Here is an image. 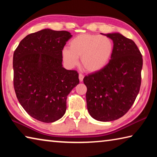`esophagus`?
Segmentation results:
<instances>
[{
    "label": "esophagus",
    "instance_id": "1",
    "mask_svg": "<svg viewBox=\"0 0 157 157\" xmlns=\"http://www.w3.org/2000/svg\"><path fill=\"white\" fill-rule=\"evenodd\" d=\"M83 79H84V76L82 74H79V82H82L83 81Z\"/></svg>",
    "mask_w": 157,
    "mask_h": 157
}]
</instances>
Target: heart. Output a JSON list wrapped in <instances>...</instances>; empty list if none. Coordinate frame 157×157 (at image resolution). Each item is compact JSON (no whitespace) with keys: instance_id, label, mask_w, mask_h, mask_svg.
I'll return each mask as SVG.
<instances>
[{"instance_id":"heart-1","label":"heart","mask_w":157,"mask_h":157,"mask_svg":"<svg viewBox=\"0 0 157 157\" xmlns=\"http://www.w3.org/2000/svg\"><path fill=\"white\" fill-rule=\"evenodd\" d=\"M113 50V41L109 37L100 34H81L70 41L69 48H63L62 55L68 68L76 66L79 57H81L82 66L90 73H95L107 65Z\"/></svg>"}]
</instances>
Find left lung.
I'll return each instance as SVG.
<instances>
[{
  "mask_svg": "<svg viewBox=\"0 0 157 157\" xmlns=\"http://www.w3.org/2000/svg\"><path fill=\"white\" fill-rule=\"evenodd\" d=\"M105 35L113 43L109 62L83 81L90 116L98 121L109 122L123 116L134 104L141 82L143 58L136 44L122 34Z\"/></svg>",
  "mask_w": 157,
  "mask_h": 157,
  "instance_id": "left-lung-1",
  "label": "left lung"
}]
</instances>
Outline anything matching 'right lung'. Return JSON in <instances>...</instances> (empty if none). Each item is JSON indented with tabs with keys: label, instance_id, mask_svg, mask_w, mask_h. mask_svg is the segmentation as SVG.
<instances>
[{
	"label": "right lung",
	"instance_id": "add662e5",
	"mask_svg": "<svg viewBox=\"0 0 157 157\" xmlns=\"http://www.w3.org/2000/svg\"><path fill=\"white\" fill-rule=\"evenodd\" d=\"M71 36L67 31L43 29L26 36L14 52L16 95L37 121L53 123L62 118L68 95L79 84L78 72L62 65V49Z\"/></svg>",
	"mask_w": 157,
	"mask_h": 157
}]
</instances>
